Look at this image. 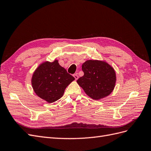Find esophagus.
<instances>
[{
  "instance_id": "esophagus-1",
  "label": "esophagus",
  "mask_w": 151,
  "mask_h": 151,
  "mask_svg": "<svg viewBox=\"0 0 151 151\" xmlns=\"http://www.w3.org/2000/svg\"><path fill=\"white\" fill-rule=\"evenodd\" d=\"M74 78H75L76 80H77V79H78V78H79V76H77V74H74Z\"/></svg>"
}]
</instances>
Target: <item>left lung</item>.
Masks as SVG:
<instances>
[{
    "label": "left lung",
    "mask_w": 151,
    "mask_h": 151,
    "mask_svg": "<svg viewBox=\"0 0 151 151\" xmlns=\"http://www.w3.org/2000/svg\"><path fill=\"white\" fill-rule=\"evenodd\" d=\"M82 70L84 74L77 83L88 96L99 100L112 93L116 81V72L106 61L86 60L82 65Z\"/></svg>",
    "instance_id": "obj_1"
}]
</instances>
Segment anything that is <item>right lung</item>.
Listing matches in <instances>:
<instances>
[{
    "label": "right lung",
    "instance_id": "obj_1",
    "mask_svg": "<svg viewBox=\"0 0 151 151\" xmlns=\"http://www.w3.org/2000/svg\"><path fill=\"white\" fill-rule=\"evenodd\" d=\"M74 80L55 59L52 62L45 61L40 63L32 76L31 85L38 97L52 103L63 96L68 85Z\"/></svg>",
    "mask_w": 151,
    "mask_h": 151
}]
</instances>
